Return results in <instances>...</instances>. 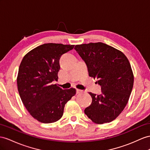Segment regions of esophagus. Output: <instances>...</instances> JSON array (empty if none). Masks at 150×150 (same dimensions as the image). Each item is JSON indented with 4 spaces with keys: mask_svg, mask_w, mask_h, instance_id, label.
I'll use <instances>...</instances> for the list:
<instances>
[{
    "mask_svg": "<svg viewBox=\"0 0 150 150\" xmlns=\"http://www.w3.org/2000/svg\"><path fill=\"white\" fill-rule=\"evenodd\" d=\"M82 91H83L82 90H80V89H76V93H77V94H79V93H82Z\"/></svg>",
    "mask_w": 150,
    "mask_h": 150,
    "instance_id": "esophagus-1",
    "label": "esophagus"
}]
</instances>
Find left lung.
Segmentation results:
<instances>
[{"label": "left lung", "instance_id": "obj_1", "mask_svg": "<svg viewBox=\"0 0 150 150\" xmlns=\"http://www.w3.org/2000/svg\"><path fill=\"white\" fill-rule=\"evenodd\" d=\"M87 65L89 75L98 80L102 94H89L91 105L84 110L98 124L109 123L127 104L134 84L129 59L122 51L102 42L76 45L74 48Z\"/></svg>", "mask_w": 150, "mask_h": 150}]
</instances>
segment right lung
Returning a JSON list of instances; mask_svg holds the SVG:
<instances>
[{
    "instance_id": "obj_1",
    "label": "right lung",
    "mask_w": 150,
    "mask_h": 150,
    "mask_svg": "<svg viewBox=\"0 0 150 150\" xmlns=\"http://www.w3.org/2000/svg\"><path fill=\"white\" fill-rule=\"evenodd\" d=\"M74 45L48 43L40 45L23 57L17 76L21 101L32 116L38 122L49 124L62 117L64 105L76 94V89H62L57 81L59 59Z\"/></svg>"
}]
</instances>
